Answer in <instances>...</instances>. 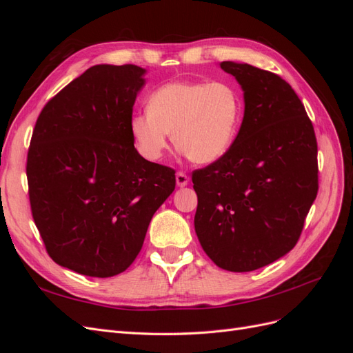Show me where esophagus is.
<instances>
[{"label":"esophagus","mask_w":353,"mask_h":353,"mask_svg":"<svg viewBox=\"0 0 353 353\" xmlns=\"http://www.w3.org/2000/svg\"><path fill=\"white\" fill-rule=\"evenodd\" d=\"M188 184V176L184 172H176V185L178 187H185Z\"/></svg>","instance_id":"1"}]
</instances>
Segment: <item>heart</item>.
Instances as JSON below:
<instances>
[{"instance_id": "heart-1", "label": "heart", "mask_w": 353, "mask_h": 353, "mask_svg": "<svg viewBox=\"0 0 353 353\" xmlns=\"http://www.w3.org/2000/svg\"><path fill=\"white\" fill-rule=\"evenodd\" d=\"M240 116L241 99L228 82L176 81L150 95L148 112L134 114L130 130L138 153L147 160L163 156L172 132L191 162L208 165L231 148Z\"/></svg>"}]
</instances>
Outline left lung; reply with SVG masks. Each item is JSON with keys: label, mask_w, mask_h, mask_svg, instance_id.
I'll return each mask as SVG.
<instances>
[{"label": "left lung", "mask_w": 353, "mask_h": 353, "mask_svg": "<svg viewBox=\"0 0 353 353\" xmlns=\"http://www.w3.org/2000/svg\"><path fill=\"white\" fill-rule=\"evenodd\" d=\"M244 91L230 150L193 172L194 228L219 268L249 272L290 252L318 193V147L305 105L276 73L222 61Z\"/></svg>", "instance_id": "8db88e82"}]
</instances>
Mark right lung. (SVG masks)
Segmentation results:
<instances>
[{
    "label": "right lung",
    "mask_w": 353,
    "mask_h": 353,
    "mask_svg": "<svg viewBox=\"0 0 353 353\" xmlns=\"http://www.w3.org/2000/svg\"><path fill=\"white\" fill-rule=\"evenodd\" d=\"M145 70L97 65L41 110L26 162L32 218L56 263L108 279L140 253L175 170L138 154L130 130Z\"/></svg>",
    "instance_id": "add662e5"
}]
</instances>
